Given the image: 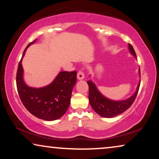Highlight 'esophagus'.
<instances>
[{
  "instance_id": "obj_1",
  "label": "esophagus",
  "mask_w": 159,
  "mask_h": 159,
  "mask_svg": "<svg viewBox=\"0 0 159 159\" xmlns=\"http://www.w3.org/2000/svg\"><path fill=\"white\" fill-rule=\"evenodd\" d=\"M84 78V74L83 72V71L80 70L79 72H77V79L78 80H83Z\"/></svg>"
}]
</instances>
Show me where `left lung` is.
I'll return each mask as SVG.
<instances>
[{"mask_svg": "<svg viewBox=\"0 0 159 159\" xmlns=\"http://www.w3.org/2000/svg\"><path fill=\"white\" fill-rule=\"evenodd\" d=\"M128 48L131 54L133 56L136 57L135 50L130 43H128ZM139 72L141 74L140 70ZM87 84L89 86V101L92 108L100 116L105 117V118H112V117L121 114L132 105L137 96L141 82L138 85L137 90L134 95L128 100L123 101H112L108 100L101 95L100 92L97 89L95 85L91 81H87Z\"/></svg>", "mask_w": 159, "mask_h": 159, "instance_id": "1", "label": "left lung"}]
</instances>
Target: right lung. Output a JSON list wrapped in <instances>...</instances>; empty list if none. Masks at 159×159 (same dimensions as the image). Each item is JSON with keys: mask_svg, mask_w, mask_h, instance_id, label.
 I'll list each match as a JSON object with an SVG mask.
<instances>
[{"mask_svg": "<svg viewBox=\"0 0 159 159\" xmlns=\"http://www.w3.org/2000/svg\"><path fill=\"white\" fill-rule=\"evenodd\" d=\"M35 40L29 43L25 49ZM21 58V59H22ZM21 59L18 63L16 73V86L23 105L33 116L45 120L60 118L67 110L70 104L73 87L77 82V72H61L52 84L43 88L28 87L23 80Z\"/></svg>", "mask_w": 159, "mask_h": 159, "instance_id": "right-lung-1", "label": "right lung"}]
</instances>
